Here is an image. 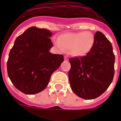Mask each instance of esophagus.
Returning a JSON list of instances; mask_svg holds the SVG:
<instances>
[{
    "instance_id": "34e87169",
    "label": "esophagus",
    "mask_w": 121,
    "mask_h": 121,
    "mask_svg": "<svg viewBox=\"0 0 121 121\" xmlns=\"http://www.w3.org/2000/svg\"><path fill=\"white\" fill-rule=\"evenodd\" d=\"M65 60H66V61L68 60V58H67V56H65Z\"/></svg>"
}]
</instances>
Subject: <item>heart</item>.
I'll return each mask as SVG.
<instances>
[{"instance_id": "obj_1", "label": "heart", "mask_w": 121, "mask_h": 121, "mask_svg": "<svg viewBox=\"0 0 121 121\" xmlns=\"http://www.w3.org/2000/svg\"><path fill=\"white\" fill-rule=\"evenodd\" d=\"M95 38L89 32H69L60 35L58 41L54 42L56 46L61 51L71 50L74 56H84L90 52L93 47Z\"/></svg>"}]
</instances>
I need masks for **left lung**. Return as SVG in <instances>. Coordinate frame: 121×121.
<instances>
[{"instance_id":"obj_1","label":"left lung","mask_w":121,"mask_h":121,"mask_svg":"<svg viewBox=\"0 0 121 121\" xmlns=\"http://www.w3.org/2000/svg\"><path fill=\"white\" fill-rule=\"evenodd\" d=\"M91 50L86 56L69 59V79L71 89L82 99H96L104 93L114 76L115 55L112 43L96 32Z\"/></svg>"}]
</instances>
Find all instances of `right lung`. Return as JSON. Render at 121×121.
<instances>
[{
    "label": "right lung",
    "mask_w": 121,
    "mask_h": 121,
    "mask_svg": "<svg viewBox=\"0 0 121 121\" xmlns=\"http://www.w3.org/2000/svg\"><path fill=\"white\" fill-rule=\"evenodd\" d=\"M52 35L48 30L32 26L15 41L7 71L12 84L23 93L34 95L44 90L64 60L63 55L49 51L53 47Z\"/></svg>",
    "instance_id": "add662e5"
}]
</instances>
